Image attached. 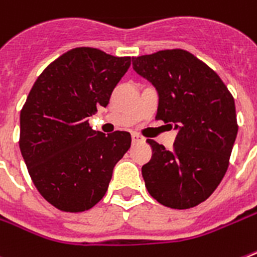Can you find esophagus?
Returning a JSON list of instances; mask_svg holds the SVG:
<instances>
[{
  "label": "esophagus",
  "instance_id": "1",
  "mask_svg": "<svg viewBox=\"0 0 257 257\" xmlns=\"http://www.w3.org/2000/svg\"><path fill=\"white\" fill-rule=\"evenodd\" d=\"M141 141H144V139H142L141 136L137 135V133H133V135H132V142H133V144H136V142H141Z\"/></svg>",
  "mask_w": 257,
  "mask_h": 257
}]
</instances>
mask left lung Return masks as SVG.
Masks as SVG:
<instances>
[{"instance_id":"obj_1","label":"left lung","mask_w":257,"mask_h":257,"mask_svg":"<svg viewBox=\"0 0 257 257\" xmlns=\"http://www.w3.org/2000/svg\"><path fill=\"white\" fill-rule=\"evenodd\" d=\"M133 69L155 86L157 120L178 129L174 148L148 140L142 166L148 192L159 204L189 209L205 201L225 176L238 135L235 102L219 75L184 49L133 57Z\"/></svg>"}]
</instances>
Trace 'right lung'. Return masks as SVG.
Instances as JSON below:
<instances>
[{"instance_id": "add662e5", "label": "right lung", "mask_w": 257, "mask_h": 257, "mask_svg": "<svg viewBox=\"0 0 257 257\" xmlns=\"http://www.w3.org/2000/svg\"><path fill=\"white\" fill-rule=\"evenodd\" d=\"M131 66L90 47L70 49L38 77L21 111L19 148L32 183L61 212L81 213L105 195L131 135L92 131L88 116L109 103Z\"/></svg>"}]
</instances>
